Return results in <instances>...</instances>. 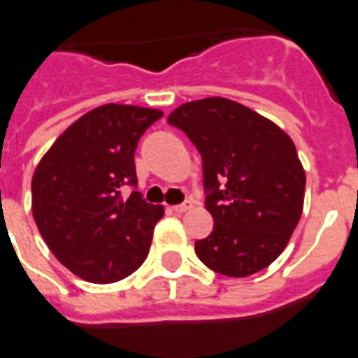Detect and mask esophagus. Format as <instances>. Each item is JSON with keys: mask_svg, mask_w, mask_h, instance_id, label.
I'll use <instances>...</instances> for the list:
<instances>
[{"mask_svg": "<svg viewBox=\"0 0 358 358\" xmlns=\"http://www.w3.org/2000/svg\"><path fill=\"white\" fill-rule=\"evenodd\" d=\"M190 207H192V201H185V203H181V205H173V207H171V210H173V213H187Z\"/></svg>", "mask_w": 358, "mask_h": 358, "instance_id": "34e87169", "label": "esophagus"}]
</instances>
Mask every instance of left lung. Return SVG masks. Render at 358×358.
I'll list each match as a JSON object with an SVG mask.
<instances>
[{"instance_id":"1","label":"left lung","mask_w":358,"mask_h":358,"mask_svg":"<svg viewBox=\"0 0 358 358\" xmlns=\"http://www.w3.org/2000/svg\"><path fill=\"white\" fill-rule=\"evenodd\" d=\"M168 123L201 155L205 209L215 220L196 254L215 273L245 278L284 252L303 215L306 176L289 136L224 96L185 102Z\"/></svg>"}]
</instances>
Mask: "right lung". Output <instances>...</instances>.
Returning a JSON list of instances; mask_svg holds the SVG:
<instances>
[{"mask_svg": "<svg viewBox=\"0 0 358 358\" xmlns=\"http://www.w3.org/2000/svg\"><path fill=\"white\" fill-rule=\"evenodd\" d=\"M164 113L104 104L74 121L35 168L31 210L38 231L71 273L93 284L129 276L145 262L155 224L164 215L136 187L140 136Z\"/></svg>", "mask_w": 358, "mask_h": 358, "instance_id": "right-lung-1", "label": "right lung"}]
</instances>
